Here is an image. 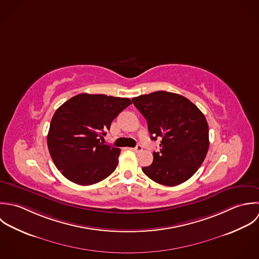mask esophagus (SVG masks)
Instances as JSON below:
<instances>
[{
    "label": "esophagus",
    "instance_id": "esophagus-1",
    "mask_svg": "<svg viewBox=\"0 0 259 259\" xmlns=\"http://www.w3.org/2000/svg\"><path fill=\"white\" fill-rule=\"evenodd\" d=\"M130 150H132V151H134V152H141V151H143V147L142 146H137L136 148H132V149H130Z\"/></svg>",
    "mask_w": 259,
    "mask_h": 259
}]
</instances>
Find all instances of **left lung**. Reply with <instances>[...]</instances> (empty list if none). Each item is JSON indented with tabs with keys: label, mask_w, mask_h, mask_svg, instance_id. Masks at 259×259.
I'll return each instance as SVG.
<instances>
[{
	"label": "left lung",
	"mask_w": 259,
	"mask_h": 259,
	"mask_svg": "<svg viewBox=\"0 0 259 259\" xmlns=\"http://www.w3.org/2000/svg\"><path fill=\"white\" fill-rule=\"evenodd\" d=\"M133 102L147 119L151 139H162L152 165L143 172L164 186L189 180L209 148V127L202 111L188 98L168 91L140 95Z\"/></svg>",
	"instance_id": "8db88e82"
}]
</instances>
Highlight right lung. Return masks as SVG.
<instances>
[{
	"label": "right lung",
	"mask_w": 259,
	"mask_h": 259,
	"mask_svg": "<svg viewBox=\"0 0 259 259\" xmlns=\"http://www.w3.org/2000/svg\"><path fill=\"white\" fill-rule=\"evenodd\" d=\"M132 104L125 97L81 93L54 113L47 145L56 168L69 181L88 186L102 181L118 164L120 150L100 140L111 121Z\"/></svg>",
	"instance_id": "add662e5"
}]
</instances>
